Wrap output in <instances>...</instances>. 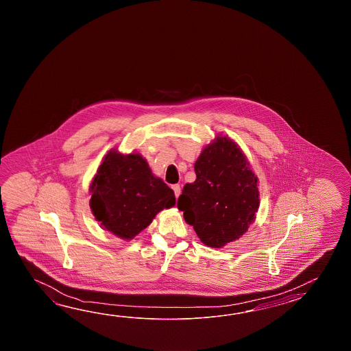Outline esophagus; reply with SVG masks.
Listing matches in <instances>:
<instances>
[{
    "mask_svg": "<svg viewBox=\"0 0 351 351\" xmlns=\"http://www.w3.org/2000/svg\"><path fill=\"white\" fill-rule=\"evenodd\" d=\"M172 189L174 191V194H176V197L178 198L179 194H180V186L179 184H174L172 186Z\"/></svg>",
    "mask_w": 351,
    "mask_h": 351,
    "instance_id": "1",
    "label": "esophagus"
}]
</instances>
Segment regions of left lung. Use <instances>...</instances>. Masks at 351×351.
<instances>
[{"label": "left lung", "mask_w": 351, "mask_h": 351, "mask_svg": "<svg viewBox=\"0 0 351 351\" xmlns=\"http://www.w3.org/2000/svg\"><path fill=\"white\" fill-rule=\"evenodd\" d=\"M195 180L186 183L177 207L204 245L221 248L239 239L258 209L257 178L239 145L217 136L194 165Z\"/></svg>", "instance_id": "8db88e82"}]
</instances>
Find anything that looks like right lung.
Returning <instances> with one entry per match:
<instances>
[{
  "label": "right lung",
  "mask_w": 351,
  "mask_h": 351,
  "mask_svg": "<svg viewBox=\"0 0 351 351\" xmlns=\"http://www.w3.org/2000/svg\"><path fill=\"white\" fill-rule=\"evenodd\" d=\"M90 208L101 226L130 239L149 226L162 209L176 204L174 192L156 178L139 154L109 152L90 186Z\"/></svg>",
  "instance_id": "1"
}]
</instances>
